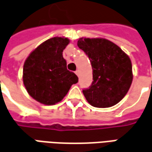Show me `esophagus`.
Instances as JSON below:
<instances>
[{
    "mask_svg": "<svg viewBox=\"0 0 152 152\" xmlns=\"http://www.w3.org/2000/svg\"><path fill=\"white\" fill-rule=\"evenodd\" d=\"M75 74H77L78 76H79V75H80V72H79V70H76L75 71Z\"/></svg>",
    "mask_w": 152,
    "mask_h": 152,
    "instance_id": "esophagus-1",
    "label": "esophagus"
}]
</instances>
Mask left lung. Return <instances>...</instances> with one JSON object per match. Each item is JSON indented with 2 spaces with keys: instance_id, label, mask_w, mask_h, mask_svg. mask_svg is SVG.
I'll return each instance as SVG.
<instances>
[{
  "instance_id": "obj_1",
  "label": "left lung",
  "mask_w": 152,
  "mask_h": 152,
  "mask_svg": "<svg viewBox=\"0 0 152 152\" xmlns=\"http://www.w3.org/2000/svg\"><path fill=\"white\" fill-rule=\"evenodd\" d=\"M78 47L88 56L92 68V83L83 90L88 103L98 108H108L119 103L133 82L129 56L105 38L81 37Z\"/></svg>"
}]
</instances>
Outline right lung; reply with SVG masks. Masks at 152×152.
<instances>
[{
    "label": "right lung",
    "instance_id": "right-lung-1",
    "mask_svg": "<svg viewBox=\"0 0 152 152\" xmlns=\"http://www.w3.org/2000/svg\"><path fill=\"white\" fill-rule=\"evenodd\" d=\"M69 43L67 37H52L40 44L26 59L23 82L28 93L37 102L55 105L78 83L77 75L67 69L62 55Z\"/></svg>",
    "mask_w": 152,
    "mask_h": 152
}]
</instances>
